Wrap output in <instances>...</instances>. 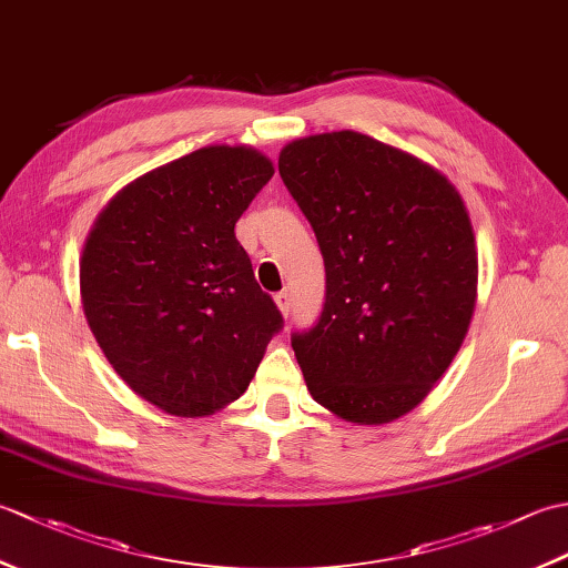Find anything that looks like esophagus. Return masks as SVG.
Instances as JSON below:
<instances>
[{
    "instance_id": "34e87169",
    "label": "esophagus",
    "mask_w": 568,
    "mask_h": 568,
    "mask_svg": "<svg viewBox=\"0 0 568 568\" xmlns=\"http://www.w3.org/2000/svg\"><path fill=\"white\" fill-rule=\"evenodd\" d=\"M275 305H277V310H281V315H283V317H287V315H291V307H293V300H291V293H287V291H283V293H277V295H275Z\"/></svg>"
}]
</instances>
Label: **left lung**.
Segmentation results:
<instances>
[{
    "label": "left lung",
    "mask_w": 568,
    "mask_h": 568,
    "mask_svg": "<svg viewBox=\"0 0 568 568\" xmlns=\"http://www.w3.org/2000/svg\"><path fill=\"white\" fill-rule=\"evenodd\" d=\"M277 171L327 271L320 322L293 336L310 395L356 425L403 417L474 317L478 251L462 195L413 153L348 129L291 141Z\"/></svg>",
    "instance_id": "obj_1"
}]
</instances>
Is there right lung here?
Wrapping results in <instances>:
<instances>
[{"mask_svg":"<svg viewBox=\"0 0 568 568\" xmlns=\"http://www.w3.org/2000/svg\"><path fill=\"white\" fill-rule=\"evenodd\" d=\"M251 146H204L106 202L80 258L82 312L116 376L168 415L244 395L283 327L234 226L273 178Z\"/></svg>","mask_w":568,"mask_h":568,"instance_id":"add662e5","label":"right lung"}]
</instances>
